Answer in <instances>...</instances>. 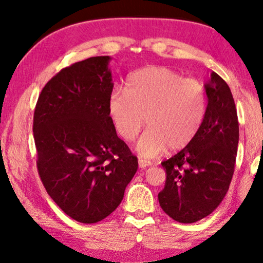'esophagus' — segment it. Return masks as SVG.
<instances>
[{"mask_svg": "<svg viewBox=\"0 0 263 263\" xmlns=\"http://www.w3.org/2000/svg\"><path fill=\"white\" fill-rule=\"evenodd\" d=\"M149 165H152L149 160H145V159H139V166L141 168H146L147 166H149Z\"/></svg>", "mask_w": 263, "mask_h": 263, "instance_id": "1", "label": "esophagus"}]
</instances>
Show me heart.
Segmentation results:
<instances>
[{
	"instance_id": "heart-1",
	"label": "heart",
	"mask_w": 263,
	"mask_h": 263,
	"mask_svg": "<svg viewBox=\"0 0 263 263\" xmlns=\"http://www.w3.org/2000/svg\"><path fill=\"white\" fill-rule=\"evenodd\" d=\"M208 95L200 80L184 78L166 67H146L133 73L125 93L114 91L107 112L115 130L130 142L148 129L136 143L142 158H154L168 147L179 151L195 139L207 115Z\"/></svg>"
}]
</instances>
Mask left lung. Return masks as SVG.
Listing matches in <instances>:
<instances>
[{"instance_id": "1", "label": "left lung", "mask_w": 263, "mask_h": 263, "mask_svg": "<svg viewBox=\"0 0 263 263\" xmlns=\"http://www.w3.org/2000/svg\"><path fill=\"white\" fill-rule=\"evenodd\" d=\"M204 87L208 107L200 132L161 163L166 181L158 200L168 217L183 224L201 220L220 204L235 171L239 127L231 89L214 71Z\"/></svg>"}]
</instances>
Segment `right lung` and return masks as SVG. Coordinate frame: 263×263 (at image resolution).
I'll list each match as a JSON object with an SVG mask.
<instances>
[{
	"label": "right lung",
	"mask_w": 263,
	"mask_h": 263,
	"mask_svg": "<svg viewBox=\"0 0 263 263\" xmlns=\"http://www.w3.org/2000/svg\"><path fill=\"white\" fill-rule=\"evenodd\" d=\"M110 60L89 57L63 68L42 89L34 109L43 184L57 206L82 224L112 213L138 170V158L118 138L107 112Z\"/></svg>",
	"instance_id": "add662e5"
}]
</instances>
